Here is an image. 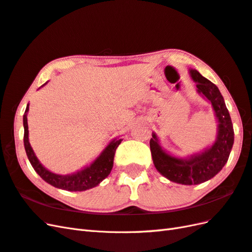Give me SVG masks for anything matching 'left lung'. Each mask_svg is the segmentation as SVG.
<instances>
[{
  "instance_id": "obj_1",
  "label": "left lung",
  "mask_w": 252,
  "mask_h": 252,
  "mask_svg": "<svg viewBox=\"0 0 252 252\" xmlns=\"http://www.w3.org/2000/svg\"><path fill=\"white\" fill-rule=\"evenodd\" d=\"M189 72L192 80L197 82L198 93L202 94L212 103L215 111L219 122L215 144L201 154L191 157L189 159H181L163 151L158 144L156 134L150 139V149L156 168L170 181L184 185L200 184L215 177L228 162L234 143L233 126L219 89L197 70L191 69Z\"/></svg>"
}]
</instances>
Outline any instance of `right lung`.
<instances>
[{
	"mask_svg": "<svg viewBox=\"0 0 252 252\" xmlns=\"http://www.w3.org/2000/svg\"><path fill=\"white\" fill-rule=\"evenodd\" d=\"M29 111V105L25 109V114L23 116V126H24V148L27 156L30 159L31 165L33 166L35 171L39 175L44 181L48 182L49 184L53 185L54 188L66 189L70 191H82L86 190L89 189H93L94 186L98 185L100 182H102L109 173L112 171L113 164H114V157L117 147L121 143L120 139H115L111 144H109L105 150L101 153V156L96 158L94 162L86 167L85 169H83L79 172L73 173V175L69 176H60L55 175V173L49 171L48 169L39 163V160L36 158L34 154L33 149L30 145L29 141V126H28V118L27 113Z\"/></svg>",
	"mask_w": 252,
	"mask_h": 252,
	"instance_id": "1",
	"label": "right lung"
}]
</instances>
